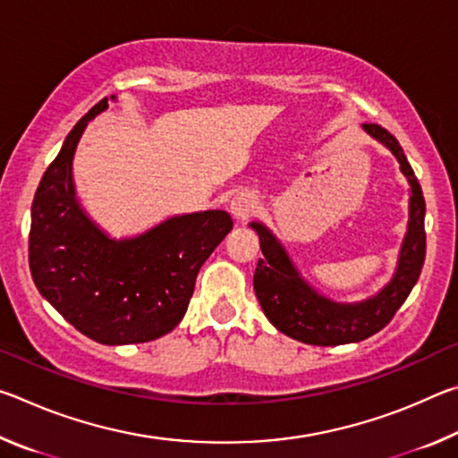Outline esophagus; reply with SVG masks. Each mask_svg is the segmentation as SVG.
I'll use <instances>...</instances> for the list:
<instances>
[{"instance_id":"obj_1","label":"esophagus","mask_w":458,"mask_h":458,"mask_svg":"<svg viewBox=\"0 0 458 458\" xmlns=\"http://www.w3.org/2000/svg\"><path fill=\"white\" fill-rule=\"evenodd\" d=\"M257 208H259L257 198L248 191H238L230 201V212L236 220H248L254 212H257Z\"/></svg>"}]
</instances>
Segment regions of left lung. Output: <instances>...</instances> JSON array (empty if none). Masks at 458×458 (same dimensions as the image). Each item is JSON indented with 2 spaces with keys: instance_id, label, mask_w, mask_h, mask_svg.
<instances>
[{
  "instance_id": "1",
  "label": "left lung",
  "mask_w": 458,
  "mask_h": 458,
  "mask_svg": "<svg viewBox=\"0 0 458 458\" xmlns=\"http://www.w3.org/2000/svg\"><path fill=\"white\" fill-rule=\"evenodd\" d=\"M361 127L394 153L410 183L408 230L400 248L396 273L382 291L360 303H335L323 297L301 276L273 232L259 222L250 224L260 238L262 250V259H259L254 270V293L262 311L278 331L309 345L355 344L384 329L414 289L424 265L426 206L420 183L408 164L404 149L390 131L374 123H363Z\"/></svg>"
}]
</instances>
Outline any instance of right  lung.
<instances>
[{"instance_id": "1", "label": "right lung", "mask_w": 458, "mask_h": 458, "mask_svg": "<svg viewBox=\"0 0 458 458\" xmlns=\"http://www.w3.org/2000/svg\"><path fill=\"white\" fill-rule=\"evenodd\" d=\"M106 108L108 98L98 100L76 123L42 175L30 270L42 297L82 335L103 345L145 344L183 319L199 268L232 230V218L224 210L174 216L123 240L100 230L76 199L72 159L89 121Z\"/></svg>"}]
</instances>
